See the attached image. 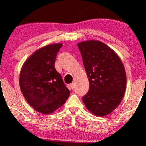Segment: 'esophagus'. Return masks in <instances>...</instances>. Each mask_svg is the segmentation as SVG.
Instances as JSON below:
<instances>
[{"instance_id":"1","label":"esophagus","mask_w":146,"mask_h":146,"mask_svg":"<svg viewBox=\"0 0 146 146\" xmlns=\"http://www.w3.org/2000/svg\"><path fill=\"white\" fill-rule=\"evenodd\" d=\"M74 87H75V84L73 83H71V84L69 85V87L70 88H71V89H74Z\"/></svg>"}]
</instances>
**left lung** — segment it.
<instances>
[{
	"label": "left lung",
	"instance_id": "left-lung-1",
	"mask_svg": "<svg viewBox=\"0 0 146 146\" xmlns=\"http://www.w3.org/2000/svg\"><path fill=\"white\" fill-rule=\"evenodd\" d=\"M89 83L82 100L97 116L108 115L117 108L126 89V73L122 61L113 50L99 40L77 44Z\"/></svg>",
	"mask_w": 146,
	"mask_h": 146
}]
</instances>
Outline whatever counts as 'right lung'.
Wrapping results in <instances>:
<instances>
[{
  "label": "right lung",
  "instance_id": "right-lung-1",
  "mask_svg": "<svg viewBox=\"0 0 146 146\" xmlns=\"http://www.w3.org/2000/svg\"><path fill=\"white\" fill-rule=\"evenodd\" d=\"M61 43L39 48L23 64L19 85L29 104L42 114L55 111L65 104L70 91L55 68L56 57Z\"/></svg>",
  "mask_w": 146,
  "mask_h": 146
}]
</instances>
